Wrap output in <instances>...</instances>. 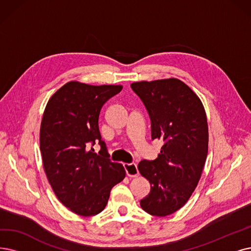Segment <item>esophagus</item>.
<instances>
[{"mask_svg":"<svg viewBox=\"0 0 251 251\" xmlns=\"http://www.w3.org/2000/svg\"><path fill=\"white\" fill-rule=\"evenodd\" d=\"M125 170L126 172V175L129 177H137L139 175V171L137 169V165L134 163H129V164H124Z\"/></svg>","mask_w":251,"mask_h":251,"instance_id":"esophagus-1","label":"esophagus"}]
</instances>
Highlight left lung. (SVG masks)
Listing matches in <instances>:
<instances>
[{
    "mask_svg": "<svg viewBox=\"0 0 251 251\" xmlns=\"http://www.w3.org/2000/svg\"><path fill=\"white\" fill-rule=\"evenodd\" d=\"M151 122V139L164 145L154 160H141L140 174L150 193L140 201L154 216L176 212L188 201L201 178L208 153V124L200 98L176 78L131 84Z\"/></svg>",
    "mask_w": 251,
    "mask_h": 251,
    "instance_id": "1",
    "label": "left lung"
}]
</instances>
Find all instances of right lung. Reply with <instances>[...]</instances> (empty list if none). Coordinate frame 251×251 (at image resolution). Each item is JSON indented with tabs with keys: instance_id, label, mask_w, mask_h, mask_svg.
<instances>
[{
	"instance_id": "1",
	"label": "right lung",
	"mask_w": 251,
	"mask_h": 251,
	"mask_svg": "<svg viewBox=\"0 0 251 251\" xmlns=\"http://www.w3.org/2000/svg\"><path fill=\"white\" fill-rule=\"evenodd\" d=\"M122 85L70 81L49 99L40 128L44 171L64 206L81 216L102 212L114 185L126 177L122 164L109 158L99 131L103 105ZM101 146L99 154L92 146Z\"/></svg>"
}]
</instances>
